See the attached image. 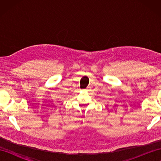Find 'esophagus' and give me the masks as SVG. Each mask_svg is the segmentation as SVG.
Listing matches in <instances>:
<instances>
[{"instance_id":"34e87169","label":"esophagus","mask_w":161,"mask_h":161,"mask_svg":"<svg viewBox=\"0 0 161 161\" xmlns=\"http://www.w3.org/2000/svg\"><path fill=\"white\" fill-rule=\"evenodd\" d=\"M88 89H90V87L89 86L87 87V90H88Z\"/></svg>"}]
</instances>
